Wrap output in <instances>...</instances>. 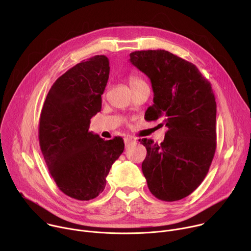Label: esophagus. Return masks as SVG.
I'll return each mask as SVG.
<instances>
[{
	"label": "esophagus",
	"instance_id": "34e87169",
	"mask_svg": "<svg viewBox=\"0 0 251 251\" xmlns=\"http://www.w3.org/2000/svg\"><path fill=\"white\" fill-rule=\"evenodd\" d=\"M133 142H135V139L134 138H131V137H126L124 138V143H125V146H129L130 144H132Z\"/></svg>",
	"mask_w": 251,
	"mask_h": 251
}]
</instances>
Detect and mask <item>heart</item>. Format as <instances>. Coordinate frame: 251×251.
<instances>
[{
	"label": "heart",
	"mask_w": 251,
	"mask_h": 251,
	"mask_svg": "<svg viewBox=\"0 0 251 251\" xmlns=\"http://www.w3.org/2000/svg\"><path fill=\"white\" fill-rule=\"evenodd\" d=\"M128 81H129V85H130L131 89L136 88V87H138L140 85H143V84H146L144 80H143L142 78H140L137 75H130L129 78H128Z\"/></svg>",
	"instance_id": "heart-1"
}]
</instances>
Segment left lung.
<instances>
[{
	"instance_id": "1",
	"label": "left lung",
	"mask_w": 251,
	"mask_h": 251,
	"mask_svg": "<svg viewBox=\"0 0 251 251\" xmlns=\"http://www.w3.org/2000/svg\"><path fill=\"white\" fill-rule=\"evenodd\" d=\"M154 92L149 120L163 118L168 131L161 144L139 141L147 149L142 163L150 192L175 201L191 195L203 181L217 147V103L209 81L197 66L167 50L130 53Z\"/></svg>"
}]
</instances>
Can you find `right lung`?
Wrapping results in <instances>:
<instances>
[{"mask_svg": "<svg viewBox=\"0 0 251 251\" xmlns=\"http://www.w3.org/2000/svg\"><path fill=\"white\" fill-rule=\"evenodd\" d=\"M109 71L105 55L71 67L50 89L41 113L39 140L49 171L59 190L78 201L103 192L124 150L122 138L105 141L89 132L90 119L101 110Z\"/></svg>", "mask_w": 251, "mask_h": 251, "instance_id": "right-lung-1", "label": "right lung"}]
</instances>
